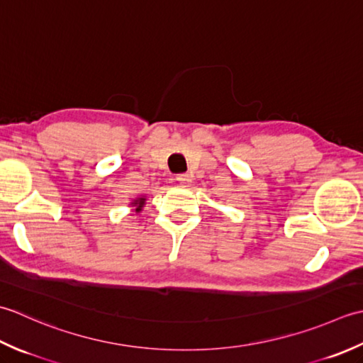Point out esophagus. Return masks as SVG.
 I'll return each mask as SVG.
<instances>
[{
    "label": "esophagus",
    "instance_id": "esophagus-1",
    "mask_svg": "<svg viewBox=\"0 0 363 363\" xmlns=\"http://www.w3.org/2000/svg\"><path fill=\"white\" fill-rule=\"evenodd\" d=\"M177 182L182 183V184H191V182H192V177H191V175H188V174H182V175L177 177Z\"/></svg>",
    "mask_w": 363,
    "mask_h": 363
}]
</instances>
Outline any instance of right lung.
<instances>
[{
    "instance_id": "right-lung-1",
    "label": "right lung",
    "mask_w": 363,
    "mask_h": 363,
    "mask_svg": "<svg viewBox=\"0 0 363 363\" xmlns=\"http://www.w3.org/2000/svg\"><path fill=\"white\" fill-rule=\"evenodd\" d=\"M131 205H133V206H136L135 211H136V213H139L140 210H143V206L145 205V197H138V199H135V201L131 202Z\"/></svg>"
}]
</instances>
